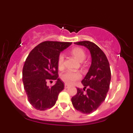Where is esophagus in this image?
Here are the masks:
<instances>
[{
  "instance_id": "34e87169",
  "label": "esophagus",
  "mask_w": 133,
  "mask_h": 133,
  "mask_svg": "<svg viewBox=\"0 0 133 133\" xmlns=\"http://www.w3.org/2000/svg\"><path fill=\"white\" fill-rule=\"evenodd\" d=\"M69 87H70V86H69V84H64V88H65V89H68V88H69Z\"/></svg>"
}]
</instances>
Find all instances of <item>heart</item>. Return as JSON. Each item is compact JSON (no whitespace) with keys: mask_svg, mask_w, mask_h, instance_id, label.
I'll return each mask as SVG.
<instances>
[{"mask_svg":"<svg viewBox=\"0 0 133 133\" xmlns=\"http://www.w3.org/2000/svg\"><path fill=\"white\" fill-rule=\"evenodd\" d=\"M72 56L79 62H83L86 58V52L83 49L80 47H75L70 51ZM64 58L63 55H60L57 60V66L58 69L62 70L64 68ZM81 75L78 72L66 71L61 75V78L66 84H72L75 81L79 79Z\"/></svg>","mask_w":133,"mask_h":133,"instance_id":"obj_1","label":"heart"}]
</instances>
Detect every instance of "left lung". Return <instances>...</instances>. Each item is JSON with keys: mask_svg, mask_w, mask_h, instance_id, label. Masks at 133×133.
<instances>
[{"mask_svg": "<svg viewBox=\"0 0 133 133\" xmlns=\"http://www.w3.org/2000/svg\"><path fill=\"white\" fill-rule=\"evenodd\" d=\"M75 44L87 48L92 61L89 72L81 81L84 89L78 88L77 95L72 97L71 101L75 109L89 114L97 110L106 98L111 78L110 65L105 54L94 43L85 41Z\"/></svg>", "mask_w": 133, "mask_h": 133, "instance_id": "1", "label": "left lung"}]
</instances>
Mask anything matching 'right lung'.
Instances as JSON below:
<instances>
[{"instance_id": "add662e5", "label": "right lung", "mask_w": 133, "mask_h": 133, "mask_svg": "<svg viewBox=\"0 0 133 133\" xmlns=\"http://www.w3.org/2000/svg\"><path fill=\"white\" fill-rule=\"evenodd\" d=\"M72 43L44 41L30 51L23 69V81L28 100L36 110H44L54 106L64 83L58 78L57 60L61 51ZM49 79H56L55 85H46Z\"/></svg>"}]
</instances>
